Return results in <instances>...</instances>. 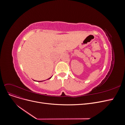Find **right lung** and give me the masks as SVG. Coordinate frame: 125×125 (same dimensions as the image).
<instances>
[{
    "label": "right lung",
    "instance_id": "1",
    "mask_svg": "<svg viewBox=\"0 0 125 125\" xmlns=\"http://www.w3.org/2000/svg\"><path fill=\"white\" fill-rule=\"evenodd\" d=\"M51 78H50L49 79H51ZM41 81H39V82H41Z\"/></svg>",
    "mask_w": 125,
    "mask_h": 125
}]
</instances>
